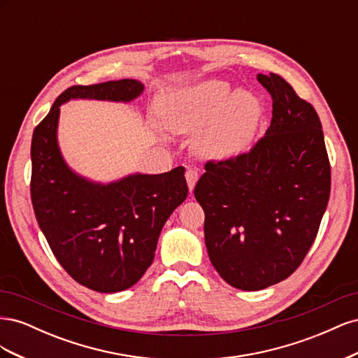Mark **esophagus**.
Masks as SVG:
<instances>
[{"label": "esophagus", "mask_w": 358, "mask_h": 358, "mask_svg": "<svg viewBox=\"0 0 358 358\" xmlns=\"http://www.w3.org/2000/svg\"><path fill=\"white\" fill-rule=\"evenodd\" d=\"M199 176H200V173H199L197 169H194V167H188L187 169L185 178H187V183H188V188H189L191 192H192L194 187H196V183L199 180Z\"/></svg>", "instance_id": "obj_1"}]
</instances>
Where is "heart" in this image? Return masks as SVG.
I'll list each match as a JSON object with an SVG mask.
<instances>
[{
  "label": "heart",
  "instance_id": "heart-1",
  "mask_svg": "<svg viewBox=\"0 0 358 358\" xmlns=\"http://www.w3.org/2000/svg\"><path fill=\"white\" fill-rule=\"evenodd\" d=\"M162 119L173 133H194V148L208 158H230L251 145L263 117V103L249 91L236 92L221 79L169 94Z\"/></svg>",
  "mask_w": 358,
  "mask_h": 358
}]
</instances>
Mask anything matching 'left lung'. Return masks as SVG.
I'll list each match as a JSON object with an SVG mask.
<instances>
[{
    "mask_svg": "<svg viewBox=\"0 0 358 358\" xmlns=\"http://www.w3.org/2000/svg\"><path fill=\"white\" fill-rule=\"evenodd\" d=\"M272 96V122L248 150L209 159L194 196L216 272L258 291L297 270L318 234L331 171L317 110L279 74H257Z\"/></svg>",
    "mask_w": 358,
    "mask_h": 358,
    "instance_id": "obj_1",
    "label": "left lung"
}]
</instances>
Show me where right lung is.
I'll use <instances>...</instances> for the list:
<instances>
[{
  "instance_id": "add662e5",
  "label": "right lung",
  "mask_w": 358,
  "mask_h": 358,
  "mask_svg": "<svg viewBox=\"0 0 358 358\" xmlns=\"http://www.w3.org/2000/svg\"><path fill=\"white\" fill-rule=\"evenodd\" d=\"M142 91L134 79L71 86L32 134L29 187L37 222L64 270L99 292L133 287L152 264L162 227L188 196L185 169L109 185L74 175L57 142L59 106L70 99L131 101Z\"/></svg>"
}]
</instances>
